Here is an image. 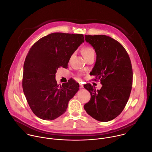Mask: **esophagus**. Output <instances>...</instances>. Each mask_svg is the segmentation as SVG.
<instances>
[{"label":"esophagus","instance_id":"1","mask_svg":"<svg viewBox=\"0 0 152 152\" xmlns=\"http://www.w3.org/2000/svg\"><path fill=\"white\" fill-rule=\"evenodd\" d=\"M84 88V86H83V85H80V88Z\"/></svg>","mask_w":152,"mask_h":152}]
</instances>
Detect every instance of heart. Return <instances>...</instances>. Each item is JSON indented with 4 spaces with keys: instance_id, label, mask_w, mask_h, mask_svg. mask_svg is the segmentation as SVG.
I'll return each mask as SVG.
<instances>
[{
    "instance_id": "1",
    "label": "heart",
    "mask_w": 152,
    "mask_h": 152,
    "mask_svg": "<svg viewBox=\"0 0 152 152\" xmlns=\"http://www.w3.org/2000/svg\"><path fill=\"white\" fill-rule=\"evenodd\" d=\"M81 53L84 58H86L92 55H95V50L92 47H86L83 48L81 51Z\"/></svg>"
}]
</instances>
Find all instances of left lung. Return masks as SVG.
<instances>
[{
	"instance_id": "8db88e82",
	"label": "left lung",
	"mask_w": 152,
	"mask_h": 152,
	"mask_svg": "<svg viewBox=\"0 0 152 152\" xmlns=\"http://www.w3.org/2000/svg\"><path fill=\"white\" fill-rule=\"evenodd\" d=\"M84 37L96 54L91 75L100 80L102 86L97 90L90 84L84 86L91 95L84 108L96 120L108 122L122 112L129 99L133 77L131 60L124 47L110 37Z\"/></svg>"
}]
</instances>
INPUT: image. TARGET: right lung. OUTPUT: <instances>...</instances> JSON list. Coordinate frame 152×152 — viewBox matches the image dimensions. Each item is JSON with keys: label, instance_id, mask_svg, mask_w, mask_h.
Wrapping results in <instances>:
<instances>
[{"label": "right lung", "instance_id": "obj_1", "mask_svg": "<svg viewBox=\"0 0 152 152\" xmlns=\"http://www.w3.org/2000/svg\"><path fill=\"white\" fill-rule=\"evenodd\" d=\"M84 42L82 34L53 33L30 48L23 66V90L28 105L39 118L52 120L62 115L79 90L72 78L57 85L59 67L68 68L73 53Z\"/></svg>", "mask_w": 152, "mask_h": 152}]
</instances>
